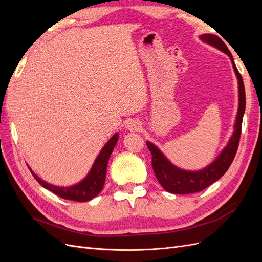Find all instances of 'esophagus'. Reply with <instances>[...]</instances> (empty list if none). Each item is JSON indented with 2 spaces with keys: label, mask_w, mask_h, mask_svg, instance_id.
<instances>
[{
  "label": "esophagus",
  "mask_w": 262,
  "mask_h": 262,
  "mask_svg": "<svg viewBox=\"0 0 262 262\" xmlns=\"http://www.w3.org/2000/svg\"><path fill=\"white\" fill-rule=\"evenodd\" d=\"M141 128V123L138 120H130L128 123H126V129L130 130V131H139Z\"/></svg>",
  "instance_id": "1"
}]
</instances>
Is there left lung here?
I'll return each mask as SVG.
<instances>
[{
  "mask_svg": "<svg viewBox=\"0 0 262 262\" xmlns=\"http://www.w3.org/2000/svg\"><path fill=\"white\" fill-rule=\"evenodd\" d=\"M201 40L207 42L213 47H215L219 50L226 53L232 60L233 68L236 73L237 78H238V91H239V106L238 113H237L236 123H235V131L231 140L228 141L227 146L223 149V152L207 168H204L199 171H186L181 170L175 167L170 164L167 158H166L161 150L155 145L149 142H146V145L152 153V166L155 172V176L160 184L164 187L166 191L177 194H186V193H193L202 191L203 189L212 185L214 181L219 180L229 168V166L233 163L234 157L236 155L237 148H238L239 139L242 134V123L243 117L246 107V97H245V87L243 77L237 70L232 53L229 52L226 45L222 41V39L215 35H202Z\"/></svg>",
  "mask_w": 262,
  "mask_h": 262,
  "instance_id": "left-lung-1",
  "label": "left lung"
}]
</instances>
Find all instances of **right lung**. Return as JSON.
<instances>
[{
    "label": "right lung",
    "instance_id": "1",
    "mask_svg": "<svg viewBox=\"0 0 262 262\" xmlns=\"http://www.w3.org/2000/svg\"><path fill=\"white\" fill-rule=\"evenodd\" d=\"M117 141H118V133L115 134V136L107 142V144L104 146V148L101 149V152L96 158V161H95L92 170L90 171L89 175H87V177L83 181H81L80 184H77L73 187L62 188V187H55V186L49 185L43 180L39 179L35 173L31 171V169L29 170L31 173H33L35 179L43 188L50 190L51 192L63 198V199L73 200L77 202L89 201L93 199V198L96 196L101 191L102 187H104L108 160L110 157V154L113 153V149L117 143Z\"/></svg>",
    "mask_w": 262,
    "mask_h": 262
}]
</instances>
